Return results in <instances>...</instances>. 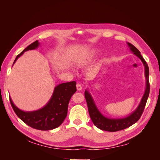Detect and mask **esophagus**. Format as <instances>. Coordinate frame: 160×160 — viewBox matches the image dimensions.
<instances>
[{"instance_id":"1","label":"esophagus","mask_w":160,"mask_h":160,"mask_svg":"<svg viewBox=\"0 0 160 160\" xmlns=\"http://www.w3.org/2000/svg\"><path fill=\"white\" fill-rule=\"evenodd\" d=\"M76 87H77V90L81 91V90L82 89V86H81V84H79V83H77V85H76Z\"/></svg>"}]
</instances>
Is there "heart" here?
<instances>
[{"instance_id": "obj_1", "label": "heart", "mask_w": 160, "mask_h": 160, "mask_svg": "<svg viewBox=\"0 0 160 160\" xmlns=\"http://www.w3.org/2000/svg\"><path fill=\"white\" fill-rule=\"evenodd\" d=\"M99 52V51L96 49H92L88 51L77 59V64L78 65H85L89 63L90 62L93 61L98 57Z\"/></svg>"}]
</instances>
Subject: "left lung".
<instances>
[{
	"label": "left lung",
	"instance_id": "8db88e82",
	"mask_svg": "<svg viewBox=\"0 0 160 160\" xmlns=\"http://www.w3.org/2000/svg\"><path fill=\"white\" fill-rule=\"evenodd\" d=\"M126 43L129 50L133 52V54L136 55L142 61L144 66V73L145 78H146V89H145L143 95L137 108L132 111L129 115L124 118H111L105 117V115L100 112V111L97 107L93 97L91 96L89 90L86 89L85 91V99L87 103H88L89 113L92 122H93V124L98 128L101 130L108 131V132H117V131L124 129L130 127L131 125H132L135 123H136L142 116L149 94V72L147 62L144 60L143 57L141 55V53H140L136 47L129 42Z\"/></svg>",
	"mask_w": 160,
	"mask_h": 160
}]
</instances>
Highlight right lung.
Wrapping results in <instances>:
<instances>
[{"mask_svg": "<svg viewBox=\"0 0 160 160\" xmlns=\"http://www.w3.org/2000/svg\"><path fill=\"white\" fill-rule=\"evenodd\" d=\"M38 41L33 42L17 56L13 65L25 51L35 50L39 47ZM77 91L76 82L70 81L57 85L47 103L39 109L22 111L14 104L10 97L12 108L18 117L28 126L39 130H51L58 128L67 117L68 105L72 95Z\"/></svg>", "mask_w": 160, "mask_h": 160, "instance_id": "right-lung-1", "label": "right lung"}]
</instances>
